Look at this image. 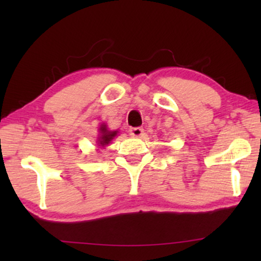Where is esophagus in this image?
I'll use <instances>...</instances> for the list:
<instances>
[{
  "mask_svg": "<svg viewBox=\"0 0 261 261\" xmlns=\"http://www.w3.org/2000/svg\"><path fill=\"white\" fill-rule=\"evenodd\" d=\"M144 134V129L141 127H133L129 129V135L133 138H140Z\"/></svg>",
  "mask_w": 261,
  "mask_h": 261,
  "instance_id": "34e87169",
  "label": "esophagus"
}]
</instances>
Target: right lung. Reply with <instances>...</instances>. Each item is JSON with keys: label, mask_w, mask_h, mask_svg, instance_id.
<instances>
[{"label": "right lung", "mask_w": 261, "mask_h": 261, "mask_svg": "<svg viewBox=\"0 0 261 261\" xmlns=\"http://www.w3.org/2000/svg\"><path fill=\"white\" fill-rule=\"evenodd\" d=\"M98 130H99V135L97 138V144L98 146H101V147H105V146L108 145L109 142L116 137V134L119 133L117 130H109L108 128H107V124L105 123L101 124V127H99Z\"/></svg>", "instance_id": "obj_1"}]
</instances>
